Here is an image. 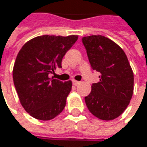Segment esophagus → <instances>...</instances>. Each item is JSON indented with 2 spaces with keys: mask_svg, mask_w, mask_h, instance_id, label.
Segmentation results:
<instances>
[{
  "mask_svg": "<svg viewBox=\"0 0 147 147\" xmlns=\"http://www.w3.org/2000/svg\"><path fill=\"white\" fill-rule=\"evenodd\" d=\"M72 83H73V85H75V86H77V85L80 83V82H78V81H76V80H73V81H72Z\"/></svg>",
  "mask_w": 147,
  "mask_h": 147,
  "instance_id": "obj_1",
  "label": "esophagus"
}]
</instances>
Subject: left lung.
Returning <instances> with one entry per match:
<instances>
[{
  "instance_id": "8db88e82",
  "label": "left lung",
  "mask_w": 147,
  "mask_h": 147,
  "mask_svg": "<svg viewBox=\"0 0 147 147\" xmlns=\"http://www.w3.org/2000/svg\"><path fill=\"white\" fill-rule=\"evenodd\" d=\"M82 42L99 82L85 97L89 111L101 120H113L127 108L134 92V73L123 50L103 36L82 37Z\"/></svg>"
}]
</instances>
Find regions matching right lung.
<instances>
[{
	"label": "right lung",
	"mask_w": 147,
	"mask_h": 147,
	"mask_svg": "<svg viewBox=\"0 0 147 147\" xmlns=\"http://www.w3.org/2000/svg\"><path fill=\"white\" fill-rule=\"evenodd\" d=\"M77 36H40L22 47L15 60L13 77L20 103L33 117L47 121L65 108L72 87L71 81L50 77L61 68L62 59Z\"/></svg>",
	"instance_id": "add662e5"
}]
</instances>
